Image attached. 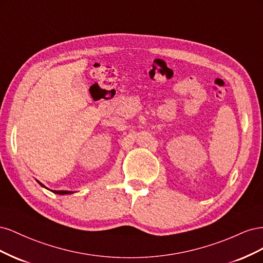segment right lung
Segmentation results:
<instances>
[{
    "mask_svg": "<svg viewBox=\"0 0 263 263\" xmlns=\"http://www.w3.org/2000/svg\"><path fill=\"white\" fill-rule=\"evenodd\" d=\"M38 183H39V184H41L43 187H45V189H47L44 184H43V183H41V182H39V181H37ZM49 190V189H48ZM51 191V192H53V193H55V194H60V195H63V194H72L73 192H72V191H52V190H50Z\"/></svg>",
    "mask_w": 263,
    "mask_h": 263,
    "instance_id": "1",
    "label": "right lung"
}]
</instances>
